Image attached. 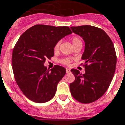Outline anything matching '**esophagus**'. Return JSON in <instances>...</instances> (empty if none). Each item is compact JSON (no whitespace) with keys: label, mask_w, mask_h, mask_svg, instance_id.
Masks as SVG:
<instances>
[{"label":"esophagus","mask_w":125,"mask_h":125,"mask_svg":"<svg viewBox=\"0 0 125 125\" xmlns=\"http://www.w3.org/2000/svg\"><path fill=\"white\" fill-rule=\"evenodd\" d=\"M66 72H67V74H69V73L71 72V70L69 69H68V68H67V69H66Z\"/></svg>","instance_id":"obj_1"}]
</instances>
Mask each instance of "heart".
Masks as SVG:
<instances>
[{
  "label": "heart",
  "mask_w": 125,
  "mask_h": 125,
  "mask_svg": "<svg viewBox=\"0 0 125 125\" xmlns=\"http://www.w3.org/2000/svg\"><path fill=\"white\" fill-rule=\"evenodd\" d=\"M71 42H72V46H74L75 45L77 44H82V41H81V40L80 39L79 37H72L71 39ZM59 46H60V42H57L56 44L54 45V51L56 52L59 49ZM60 62L62 63V64L64 65H69L70 63L71 62V60L70 58H63L62 60L60 61Z\"/></svg>",
  "instance_id": "1"
}]
</instances>
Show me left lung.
<instances>
[{"label":"left lung","mask_w":125,"mask_h":125,"mask_svg":"<svg viewBox=\"0 0 125 125\" xmlns=\"http://www.w3.org/2000/svg\"><path fill=\"white\" fill-rule=\"evenodd\" d=\"M85 43L81 59L85 73L72 69L75 81L70 84L71 95L81 103L96 101L105 93L116 70V51L113 42L101 29L91 25L71 27Z\"/></svg>","instance_id":"obj_1"}]
</instances>
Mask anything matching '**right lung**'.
<instances>
[{"instance_id": "1", "label": "right lung", "mask_w": 125, "mask_h": 125, "mask_svg": "<svg viewBox=\"0 0 125 125\" xmlns=\"http://www.w3.org/2000/svg\"><path fill=\"white\" fill-rule=\"evenodd\" d=\"M71 33L68 27L36 25L20 37L12 51V70L19 88L30 100L44 103L54 96L66 70L60 65L47 69L44 64L54 56V45Z\"/></svg>"}]
</instances>
